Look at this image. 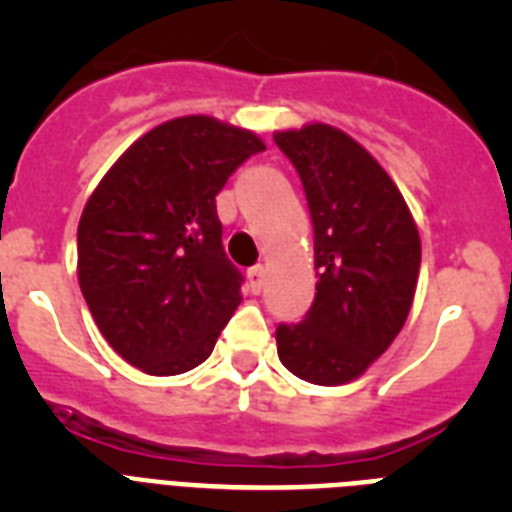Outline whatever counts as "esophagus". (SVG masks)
I'll return each instance as SVG.
<instances>
[{"instance_id":"34e87169","label":"esophagus","mask_w":512,"mask_h":512,"mask_svg":"<svg viewBox=\"0 0 512 512\" xmlns=\"http://www.w3.org/2000/svg\"><path fill=\"white\" fill-rule=\"evenodd\" d=\"M264 279H266V266H253L248 269V284H251V292L253 295H259L261 287H264Z\"/></svg>"}]
</instances>
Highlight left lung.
Listing matches in <instances>:
<instances>
[{
	"label": "left lung",
	"mask_w": 512,
	"mask_h": 512,
	"mask_svg": "<svg viewBox=\"0 0 512 512\" xmlns=\"http://www.w3.org/2000/svg\"><path fill=\"white\" fill-rule=\"evenodd\" d=\"M295 164L315 228V302L305 320L279 325V361L295 377L336 387L392 346L410 315L420 235L410 207L377 158L325 122L277 130Z\"/></svg>",
	"instance_id": "8db88e82"
}]
</instances>
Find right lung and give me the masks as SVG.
Returning <instances> with one entry per match:
<instances>
[{
  "mask_svg": "<svg viewBox=\"0 0 512 512\" xmlns=\"http://www.w3.org/2000/svg\"><path fill=\"white\" fill-rule=\"evenodd\" d=\"M264 140L210 115L174 117L117 158L79 220L81 295L99 333L153 377L194 369L241 305L217 192Z\"/></svg>",
  "mask_w": 512,
  "mask_h": 512,
  "instance_id": "1",
  "label": "right lung"
}]
</instances>
